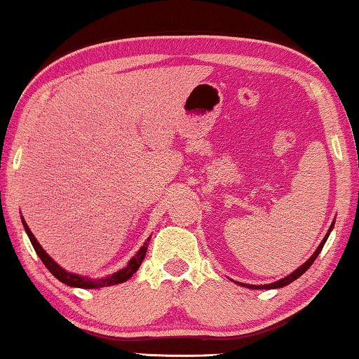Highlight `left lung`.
I'll return each instance as SVG.
<instances>
[{
    "instance_id": "obj_1",
    "label": "left lung",
    "mask_w": 359,
    "mask_h": 359,
    "mask_svg": "<svg viewBox=\"0 0 359 359\" xmlns=\"http://www.w3.org/2000/svg\"><path fill=\"white\" fill-rule=\"evenodd\" d=\"M331 229H332V224H331V228H330V231H327V234H326V238L321 241V244L318 245V248L317 250H315V253L312 255L311 258H309L306 263H304L301 267H297V269L294 271V272H291L290 276H287L285 278H282V280H278V282H274V283H271V285H244V287H247V288H253V290H271V288H282V287H285V285H288V283H291V282H294L297 277H301L304 272H306L309 267L312 266V263L315 259H317V257H318V253L321 252V248H323V245H325V242H326V239H327V236H330V233H331ZM239 285H242V283H239Z\"/></svg>"
}]
</instances>
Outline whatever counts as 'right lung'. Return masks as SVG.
Here are the masks:
<instances>
[{"mask_svg":"<svg viewBox=\"0 0 359 359\" xmlns=\"http://www.w3.org/2000/svg\"><path fill=\"white\" fill-rule=\"evenodd\" d=\"M22 223H23V228H25L27 234L29 241H32V244L34 247L36 253H38V257L41 258L42 263H44V266L47 267L48 271L52 272L53 276H55L60 282H63L66 285H69V287H77V288H101V287H111V285H117V283H121L125 280H128V278L135 274V272L139 269V266H141L142 259L145 257V252H147V247H149V241L145 242V244L141 247V250H139L136 253V257H133L130 259V263L126 267H123V269L115 272V274L112 276H107L104 278H87V277H82V276H77V274H71V272L65 271L60 267L55 261H53L48 255L44 252V248H42L39 245V242L36 241V238L33 236L32 231H29L28 224L23 222L22 218Z\"/></svg>","mask_w":359,"mask_h":359,"instance_id":"obj_1","label":"right lung"}]
</instances>
